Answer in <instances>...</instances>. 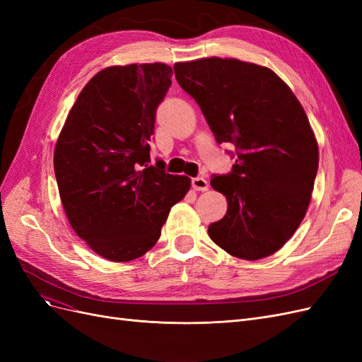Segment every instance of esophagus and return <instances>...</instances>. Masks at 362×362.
<instances>
[{"instance_id":"obj_1","label":"esophagus","mask_w":362,"mask_h":362,"mask_svg":"<svg viewBox=\"0 0 362 362\" xmlns=\"http://www.w3.org/2000/svg\"><path fill=\"white\" fill-rule=\"evenodd\" d=\"M192 187L196 192H205V190H208V182H206V180L199 178V177L193 178L192 180Z\"/></svg>"}]
</instances>
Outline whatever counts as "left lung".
<instances>
[{
  "mask_svg": "<svg viewBox=\"0 0 362 362\" xmlns=\"http://www.w3.org/2000/svg\"><path fill=\"white\" fill-rule=\"evenodd\" d=\"M173 71L217 144L235 146L233 170L211 178L228 211L208 226L210 238L242 259L275 254L303 221L319 169L303 107L275 72L255 63L210 57L175 63Z\"/></svg>",
  "mask_w": 362,
  "mask_h": 362,
  "instance_id": "1",
  "label": "left lung"
}]
</instances>
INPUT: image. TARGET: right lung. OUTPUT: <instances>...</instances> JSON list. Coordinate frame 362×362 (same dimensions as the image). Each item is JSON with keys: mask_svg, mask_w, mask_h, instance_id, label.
Instances as JSON below:
<instances>
[{"mask_svg": "<svg viewBox=\"0 0 362 362\" xmlns=\"http://www.w3.org/2000/svg\"><path fill=\"white\" fill-rule=\"evenodd\" d=\"M164 63L110 66L84 86L54 151L60 199L98 255L136 259L157 243L190 178L149 166L156 113L172 84Z\"/></svg>", "mask_w": 362, "mask_h": 362, "instance_id": "right-lung-1", "label": "right lung"}]
</instances>
